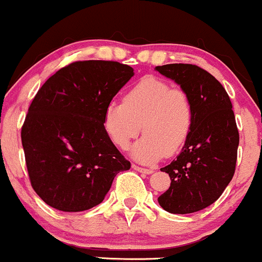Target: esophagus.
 I'll return each mask as SVG.
<instances>
[{"label":"esophagus","mask_w":262,"mask_h":262,"mask_svg":"<svg viewBox=\"0 0 262 262\" xmlns=\"http://www.w3.org/2000/svg\"><path fill=\"white\" fill-rule=\"evenodd\" d=\"M132 168H133L134 170H137V171H140V173H144V174H151V173H153V169L143 168V166H139V165H137V164H133V165H132Z\"/></svg>","instance_id":"1"}]
</instances>
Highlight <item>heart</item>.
Here are the masks:
<instances>
[{"instance_id":"heart-1","label":"heart","mask_w":262,"mask_h":262,"mask_svg":"<svg viewBox=\"0 0 262 262\" xmlns=\"http://www.w3.org/2000/svg\"><path fill=\"white\" fill-rule=\"evenodd\" d=\"M194 124V104L185 89L170 87L154 76L139 79L125 92L123 102H111L103 126L118 148L126 149L139 136L132 154L142 163L171 157L183 148Z\"/></svg>"}]
</instances>
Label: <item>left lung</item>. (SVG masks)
Returning a JSON list of instances; mask_svg holds the SVG:
<instances>
[{
    "instance_id": "left-lung-1",
    "label": "left lung",
    "mask_w": 262,
    "mask_h": 262,
    "mask_svg": "<svg viewBox=\"0 0 262 262\" xmlns=\"http://www.w3.org/2000/svg\"><path fill=\"white\" fill-rule=\"evenodd\" d=\"M191 97L194 124L182 153L160 169L170 186L158 198L171 214H190L208 208L221 196L236 168L238 130L225 88L209 72L195 64L158 66Z\"/></svg>"
}]
</instances>
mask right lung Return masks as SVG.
<instances>
[{"label":"right lung","instance_id":"add662e5","mask_svg":"<svg viewBox=\"0 0 262 262\" xmlns=\"http://www.w3.org/2000/svg\"><path fill=\"white\" fill-rule=\"evenodd\" d=\"M133 68L114 61H78L46 80L28 108L21 139L33 190L62 211L98 205L119 171L129 170L103 116Z\"/></svg>","mask_w":262,"mask_h":262}]
</instances>
